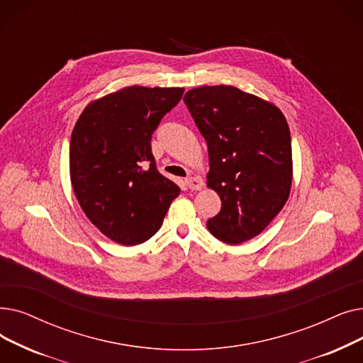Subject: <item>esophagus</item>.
Returning a JSON list of instances; mask_svg holds the SVG:
<instances>
[{"label":"esophagus","mask_w":363,"mask_h":363,"mask_svg":"<svg viewBox=\"0 0 363 363\" xmlns=\"http://www.w3.org/2000/svg\"><path fill=\"white\" fill-rule=\"evenodd\" d=\"M185 184H186V186L190 188V190H193V191L201 190V186H203V181H201V178H199V177H190V178H186V179H185Z\"/></svg>","instance_id":"obj_1"}]
</instances>
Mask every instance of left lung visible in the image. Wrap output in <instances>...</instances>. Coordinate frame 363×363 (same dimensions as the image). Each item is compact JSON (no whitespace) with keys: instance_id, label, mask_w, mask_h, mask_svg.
I'll return each mask as SVG.
<instances>
[{"instance_id":"8db88e82","label":"left lung","mask_w":363,"mask_h":363,"mask_svg":"<svg viewBox=\"0 0 363 363\" xmlns=\"http://www.w3.org/2000/svg\"><path fill=\"white\" fill-rule=\"evenodd\" d=\"M184 101L208 144L206 184L223 203L208 230L228 245L254 239L289 199L292 147L285 116L234 86L191 89Z\"/></svg>"}]
</instances>
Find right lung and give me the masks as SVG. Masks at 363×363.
Here are the masks:
<instances>
[{"mask_svg":"<svg viewBox=\"0 0 363 363\" xmlns=\"http://www.w3.org/2000/svg\"><path fill=\"white\" fill-rule=\"evenodd\" d=\"M182 87H123L91 101L71 133L69 175L90 223L124 246L159 231L181 188L155 167L151 135Z\"/></svg>","mask_w":363,"mask_h":363,"instance_id":"1","label":"right lung"}]
</instances>
